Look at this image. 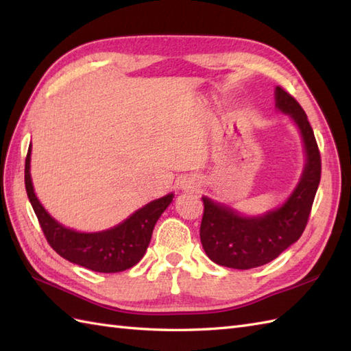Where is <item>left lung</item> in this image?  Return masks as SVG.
Segmentation results:
<instances>
[{
    "label": "left lung",
    "mask_w": 351,
    "mask_h": 351,
    "mask_svg": "<svg viewBox=\"0 0 351 351\" xmlns=\"http://www.w3.org/2000/svg\"><path fill=\"white\" fill-rule=\"evenodd\" d=\"M276 107L299 126L302 132L306 166L293 195L280 208L259 217H243L230 208L204 200L200 223V241L213 263L249 270L278 258L302 237L308 225L312 204L322 178V158L308 116L293 95L280 86L276 87Z\"/></svg>",
    "instance_id": "8db88e82"
}]
</instances>
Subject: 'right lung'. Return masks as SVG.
<instances>
[{"mask_svg":"<svg viewBox=\"0 0 351 351\" xmlns=\"http://www.w3.org/2000/svg\"><path fill=\"white\" fill-rule=\"evenodd\" d=\"M29 155H32V146H29L25 158L27 195L45 238L58 255L68 259L69 263L99 273L128 270L143 258L147 245L151 243L155 223L173 200V195L152 200L151 204L130 215L121 225L111 229L92 234L77 232L52 219L37 200L32 176H29Z\"/></svg>","mask_w":351,"mask_h":351,"instance_id":"right-lung-1","label":"right lung"}]
</instances>
